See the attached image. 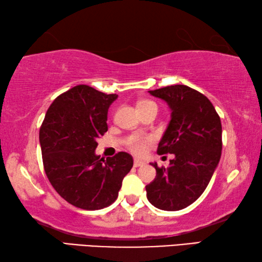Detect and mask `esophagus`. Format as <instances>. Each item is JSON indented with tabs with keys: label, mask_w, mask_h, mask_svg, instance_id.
<instances>
[{
	"label": "esophagus",
	"mask_w": 262,
	"mask_h": 262,
	"mask_svg": "<svg viewBox=\"0 0 262 262\" xmlns=\"http://www.w3.org/2000/svg\"><path fill=\"white\" fill-rule=\"evenodd\" d=\"M144 164H145V162H144V161H141V160H139V159H135V161H134V166H135L136 168L144 166Z\"/></svg>",
	"instance_id": "1"
}]
</instances>
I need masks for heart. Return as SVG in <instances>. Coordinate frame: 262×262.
<instances>
[{
  "instance_id": "1",
  "label": "heart",
  "mask_w": 262,
  "mask_h": 262,
  "mask_svg": "<svg viewBox=\"0 0 262 262\" xmlns=\"http://www.w3.org/2000/svg\"><path fill=\"white\" fill-rule=\"evenodd\" d=\"M145 105H153V107H157V104H155L153 101H149V100H144L139 102L138 107H145ZM149 141L148 137H141V136H132L130 139L127 140L126 146L127 148L131 150V152H134L136 154H140L144 152L145 149V146L146 143Z\"/></svg>"
}]
</instances>
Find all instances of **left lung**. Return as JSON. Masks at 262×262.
<instances>
[{
	"instance_id": "8db88e82",
	"label": "left lung",
	"mask_w": 262,
	"mask_h": 262,
	"mask_svg": "<svg viewBox=\"0 0 262 262\" xmlns=\"http://www.w3.org/2000/svg\"><path fill=\"white\" fill-rule=\"evenodd\" d=\"M166 101L171 119L159 143V154H175L169 168L157 169V177L146 185L147 199L162 210L187 207L204 193L221 159L222 125L212 102L185 85L148 91Z\"/></svg>"
}]
</instances>
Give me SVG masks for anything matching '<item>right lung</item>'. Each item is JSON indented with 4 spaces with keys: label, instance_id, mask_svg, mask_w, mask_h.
<instances>
[{
    "label": "right lung",
    "instance_id": "obj_1",
    "mask_svg": "<svg viewBox=\"0 0 262 262\" xmlns=\"http://www.w3.org/2000/svg\"><path fill=\"white\" fill-rule=\"evenodd\" d=\"M116 94L77 85L53 101L40 127L45 172L69 204L102 209L118 196L122 181L134 166L128 153L104 160L95 154L96 139L108 130V109Z\"/></svg>",
    "mask_w": 262,
    "mask_h": 262
}]
</instances>
